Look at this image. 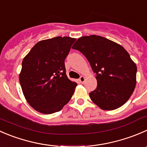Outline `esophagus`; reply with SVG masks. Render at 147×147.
Wrapping results in <instances>:
<instances>
[{"label": "esophagus", "instance_id": "obj_1", "mask_svg": "<svg viewBox=\"0 0 147 147\" xmlns=\"http://www.w3.org/2000/svg\"><path fill=\"white\" fill-rule=\"evenodd\" d=\"M79 81L81 82V83H84L85 81V78L84 76H81L80 78H79Z\"/></svg>", "mask_w": 147, "mask_h": 147}]
</instances>
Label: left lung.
<instances>
[{
  "instance_id": "8db88e82",
  "label": "left lung",
  "mask_w": 147,
  "mask_h": 147,
  "mask_svg": "<svg viewBox=\"0 0 147 147\" xmlns=\"http://www.w3.org/2000/svg\"><path fill=\"white\" fill-rule=\"evenodd\" d=\"M88 59L96 73V89L90 95L100 108L112 111L122 106L133 93L137 67L119 44L97 35L81 36L72 46Z\"/></svg>"
}]
</instances>
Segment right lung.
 <instances>
[{
    "mask_svg": "<svg viewBox=\"0 0 147 147\" xmlns=\"http://www.w3.org/2000/svg\"><path fill=\"white\" fill-rule=\"evenodd\" d=\"M75 40L69 36L42 40L23 59L20 85L26 101L36 111L52 114L70 100L77 83L67 76L65 59Z\"/></svg>",
    "mask_w": 147,
    "mask_h": 147,
    "instance_id": "obj_1",
    "label": "right lung"
}]
</instances>
